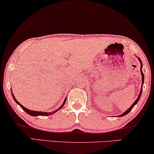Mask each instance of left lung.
I'll use <instances>...</instances> for the list:
<instances>
[{
	"label": "left lung",
	"mask_w": 154,
	"mask_h": 154,
	"mask_svg": "<svg viewBox=\"0 0 154 154\" xmlns=\"http://www.w3.org/2000/svg\"><path fill=\"white\" fill-rule=\"evenodd\" d=\"M138 59H139V61H140V63H141V67H140V71H141V74H142V88H141V90H140V94H139V96H138V97L137 98V100L134 101V103L133 104H132V105H131V106L130 107L129 109H128L127 111H125V112H124L123 114H121V115H120V116H119V117H121V116H125L126 114H128V113L130 112V111L132 110V109L133 108V107L135 106V105L137 104V103L138 102H139V100H140V97H141V94H142V86H143V83H144V73H143V72H142V61H141V60L140 58L138 57Z\"/></svg>",
	"instance_id": "1"
}]
</instances>
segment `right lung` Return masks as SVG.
<instances>
[{
	"label": "right lung",
	"instance_id": "add662e5",
	"mask_svg": "<svg viewBox=\"0 0 154 154\" xmlns=\"http://www.w3.org/2000/svg\"><path fill=\"white\" fill-rule=\"evenodd\" d=\"M11 92H12V97H13L14 100L15 101V102L17 103V104L20 105V106H21V108H22V109H23V110H24V111H25V112L27 113H28V114H29V115L32 116H50V115L52 114V113H54L55 112H57V111H58L59 110H60V109H61V108H62V107L64 106L65 102H66V99H65V100H64V103H63V104H62V106H61L60 107V108H58L57 109V110L54 111H52V112H42V111H31V110H29V109H26V107H24V106H22V105L17 100H16V98L14 97V94H13V93H12V91H11Z\"/></svg>",
	"mask_w": 154,
	"mask_h": 154
}]
</instances>
